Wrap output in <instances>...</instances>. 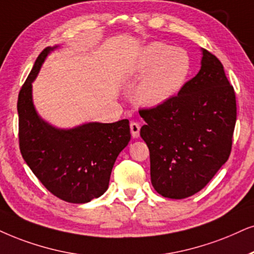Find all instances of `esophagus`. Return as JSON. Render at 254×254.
<instances>
[{"label":"esophagus","mask_w":254,"mask_h":254,"mask_svg":"<svg viewBox=\"0 0 254 254\" xmlns=\"http://www.w3.org/2000/svg\"><path fill=\"white\" fill-rule=\"evenodd\" d=\"M130 130H131V134H132L133 138L139 137V130H140L139 124L136 123V122H131V123H130Z\"/></svg>","instance_id":"1"}]
</instances>
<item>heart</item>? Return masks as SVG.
<instances>
[{"mask_svg":"<svg viewBox=\"0 0 254 254\" xmlns=\"http://www.w3.org/2000/svg\"><path fill=\"white\" fill-rule=\"evenodd\" d=\"M191 71L192 60L188 50L153 42L138 54L129 75L143 77L136 90L138 101L147 107H159L182 91Z\"/></svg>","mask_w":254,"mask_h":254,"instance_id":"b5f03b06","label":"heart"}]
</instances>
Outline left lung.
Instances as JSON below:
<instances>
[{"mask_svg":"<svg viewBox=\"0 0 254 254\" xmlns=\"http://www.w3.org/2000/svg\"><path fill=\"white\" fill-rule=\"evenodd\" d=\"M150 151L151 183L163 197L184 199L204 189L229 159L237 121L233 86L213 54L168 103L139 110Z\"/></svg>","mask_w":254,"mask_h":254,"instance_id":"1","label":"left lung"}]
</instances>
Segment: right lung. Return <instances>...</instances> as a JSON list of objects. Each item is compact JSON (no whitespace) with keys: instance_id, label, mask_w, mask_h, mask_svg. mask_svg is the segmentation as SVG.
Masks as SVG:
<instances>
[{"instance_id":"add662e5","label":"right lung","mask_w":254,"mask_h":254,"mask_svg":"<svg viewBox=\"0 0 254 254\" xmlns=\"http://www.w3.org/2000/svg\"><path fill=\"white\" fill-rule=\"evenodd\" d=\"M55 48L48 47L38 55L20 90L18 143L25 163L50 193L68 203L83 204L108 190L112 166L130 142V125L122 120L60 130L38 117L31 82Z\"/></svg>"}]
</instances>
